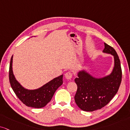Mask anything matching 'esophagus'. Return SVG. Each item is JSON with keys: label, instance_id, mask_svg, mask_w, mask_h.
I'll return each instance as SVG.
<instances>
[{"label": "esophagus", "instance_id": "esophagus-1", "mask_svg": "<svg viewBox=\"0 0 130 130\" xmlns=\"http://www.w3.org/2000/svg\"><path fill=\"white\" fill-rule=\"evenodd\" d=\"M65 77L67 79H70L72 78V73L70 72H68L65 73Z\"/></svg>", "mask_w": 130, "mask_h": 130}]
</instances>
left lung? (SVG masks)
I'll return each mask as SVG.
<instances>
[{"label": "left lung", "instance_id": "left-lung-1", "mask_svg": "<svg viewBox=\"0 0 130 130\" xmlns=\"http://www.w3.org/2000/svg\"><path fill=\"white\" fill-rule=\"evenodd\" d=\"M102 52L114 57V67L109 75L101 78L93 76L84 69L78 72L75 82L78 86L75 101L79 108L85 111L99 110L109 103L118 92L122 80L121 62L116 51L104 43Z\"/></svg>", "mask_w": 130, "mask_h": 130}]
</instances>
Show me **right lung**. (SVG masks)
Segmentation results:
<instances>
[{
  "mask_svg": "<svg viewBox=\"0 0 130 130\" xmlns=\"http://www.w3.org/2000/svg\"><path fill=\"white\" fill-rule=\"evenodd\" d=\"M12 60L13 55L11 57L9 64V79L11 87L17 96L28 107L40 108L46 106L51 101L58 88L62 85L63 75L54 78L38 89H27L20 84L14 76Z\"/></svg>",
  "mask_w": 130,
  "mask_h": 130,
  "instance_id": "obj_1",
  "label": "right lung"
}]
</instances>
